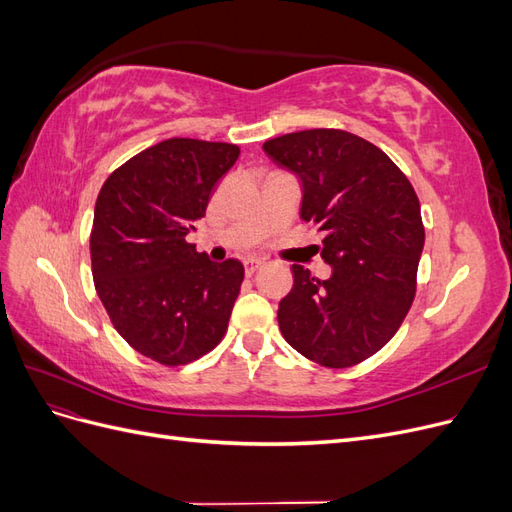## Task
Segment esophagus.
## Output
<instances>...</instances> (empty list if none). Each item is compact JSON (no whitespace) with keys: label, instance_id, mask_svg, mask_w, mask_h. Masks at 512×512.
<instances>
[{"label":"esophagus","instance_id":"obj_1","mask_svg":"<svg viewBox=\"0 0 512 512\" xmlns=\"http://www.w3.org/2000/svg\"><path fill=\"white\" fill-rule=\"evenodd\" d=\"M243 267H245V273H247V275H252V273H256V271L262 267V260H260V258H247V260L243 262Z\"/></svg>","mask_w":512,"mask_h":512}]
</instances>
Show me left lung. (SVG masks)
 Listing matches in <instances>:
<instances>
[{
    "label": "left lung",
    "mask_w": 512,
    "mask_h": 512,
    "mask_svg": "<svg viewBox=\"0 0 512 512\" xmlns=\"http://www.w3.org/2000/svg\"><path fill=\"white\" fill-rule=\"evenodd\" d=\"M303 188L301 220L324 232L316 280L292 265V290L277 322L286 342L324 367H352L397 333L416 292L425 245L421 203L408 177L365 138L344 130H303L262 145Z\"/></svg>",
    "instance_id": "obj_1"
}]
</instances>
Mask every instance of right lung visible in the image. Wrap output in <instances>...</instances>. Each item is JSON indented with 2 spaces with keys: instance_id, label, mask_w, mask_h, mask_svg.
<instances>
[{
  "instance_id": "right-lung-1",
  "label": "right lung",
  "mask_w": 512,
  "mask_h": 512,
  "mask_svg": "<svg viewBox=\"0 0 512 512\" xmlns=\"http://www.w3.org/2000/svg\"><path fill=\"white\" fill-rule=\"evenodd\" d=\"M239 147L168 138L119 166L96 200L91 273L117 333L149 359L175 367L220 344L243 265L211 262L188 243L215 183Z\"/></svg>"
}]
</instances>
